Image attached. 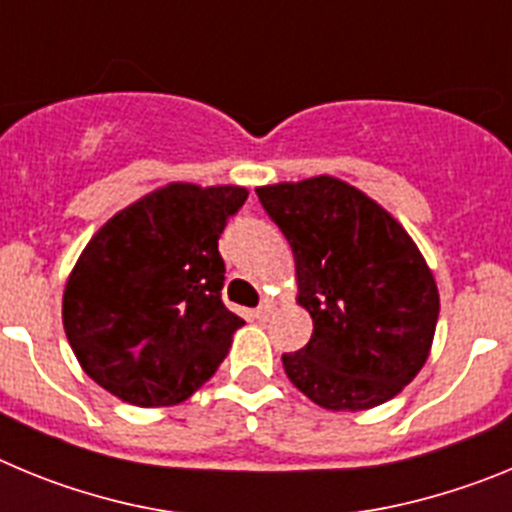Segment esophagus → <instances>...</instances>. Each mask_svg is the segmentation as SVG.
Returning a JSON list of instances; mask_svg holds the SVG:
<instances>
[{"label":"esophagus","instance_id":"1","mask_svg":"<svg viewBox=\"0 0 512 512\" xmlns=\"http://www.w3.org/2000/svg\"><path fill=\"white\" fill-rule=\"evenodd\" d=\"M274 307H277V302L271 300V297H266L264 302H261L259 307H256V318L259 320H266L271 315V312H274Z\"/></svg>","mask_w":512,"mask_h":512}]
</instances>
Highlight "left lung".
I'll return each mask as SVG.
<instances>
[{
  "label": "left lung",
  "instance_id": "obj_1",
  "mask_svg": "<svg viewBox=\"0 0 512 512\" xmlns=\"http://www.w3.org/2000/svg\"><path fill=\"white\" fill-rule=\"evenodd\" d=\"M295 256L312 336L284 354L289 382L325 410L392 400L431 354L438 287L408 230L361 189L312 176L256 189Z\"/></svg>",
  "mask_w": 512,
  "mask_h": 512
}]
</instances>
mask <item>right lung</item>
Listing matches in <instances>:
<instances>
[{
  "instance_id": "right-lung-1",
  "label": "right lung",
  "mask_w": 512,
  "mask_h": 512,
  "mask_svg": "<svg viewBox=\"0 0 512 512\" xmlns=\"http://www.w3.org/2000/svg\"><path fill=\"white\" fill-rule=\"evenodd\" d=\"M246 187L174 182L112 215L63 289V330L110 395L164 408L200 390L243 320L225 307L217 238Z\"/></svg>"
}]
</instances>
